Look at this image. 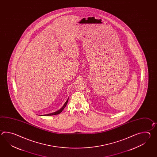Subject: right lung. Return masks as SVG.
Wrapping results in <instances>:
<instances>
[{
    "label": "right lung",
    "mask_w": 157,
    "mask_h": 157,
    "mask_svg": "<svg viewBox=\"0 0 157 157\" xmlns=\"http://www.w3.org/2000/svg\"><path fill=\"white\" fill-rule=\"evenodd\" d=\"M68 99H67V101H66V103H65L64 104L63 106L59 110H57L56 112H53V113H52L47 114H44V115H39V116H53V115H57V114H58L60 113H61V112H62V110H63L64 108L66 107V106L67 103H68Z\"/></svg>",
    "instance_id": "1"
}]
</instances>
